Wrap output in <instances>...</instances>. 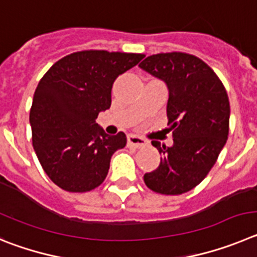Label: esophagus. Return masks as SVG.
Segmentation results:
<instances>
[{
  "instance_id": "34e87169",
  "label": "esophagus",
  "mask_w": 257,
  "mask_h": 257,
  "mask_svg": "<svg viewBox=\"0 0 257 257\" xmlns=\"http://www.w3.org/2000/svg\"><path fill=\"white\" fill-rule=\"evenodd\" d=\"M128 145L132 146V147H136V149H141V147H145V146L149 145V141L140 137V136H136V134H129Z\"/></svg>"
}]
</instances>
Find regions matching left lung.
Masks as SVG:
<instances>
[{"label": "left lung", "mask_w": 257, "mask_h": 257, "mask_svg": "<svg viewBox=\"0 0 257 257\" xmlns=\"http://www.w3.org/2000/svg\"><path fill=\"white\" fill-rule=\"evenodd\" d=\"M140 68L168 87L166 114L174 142L166 147L152 141L161 155L160 165L143 179L157 193L182 195L209 174L228 140V94L214 70L193 55H152Z\"/></svg>", "instance_id": "8db88e82"}]
</instances>
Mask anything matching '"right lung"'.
<instances>
[{
    "label": "right lung",
    "mask_w": 257,
    "mask_h": 257,
    "mask_svg": "<svg viewBox=\"0 0 257 257\" xmlns=\"http://www.w3.org/2000/svg\"><path fill=\"white\" fill-rule=\"evenodd\" d=\"M142 54L89 50L62 57L39 80L29 121L32 141L46 174L68 192H87L105 180L114 152L126 145L123 132L108 136L96 123L111 106L120 74Z\"/></svg>",
    "instance_id": "right-lung-1"
}]
</instances>
